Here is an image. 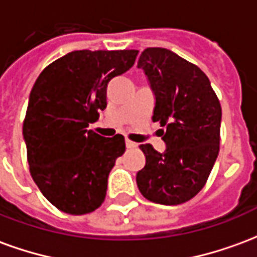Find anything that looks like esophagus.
Segmentation results:
<instances>
[{
	"instance_id": "1",
	"label": "esophagus",
	"mask_w": 257,
	"mask_h": 257,
	"mask_svg": "<svg viewBox=\"0 0 257 257\" xmlns=\"http://www.w3.org/2000/svg\"><path fill=\"white\" fill-rule=\"evenodd\" d=\"M125 145H126V147H128V149H135V147L138 146L136 143H135V142H132V140H129V139H126Z\"/></svg>"
}]
</instances>
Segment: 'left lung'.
I'll use <instances>...</instances> for the list:
<instances>
[{
    "label": "left lung",
    "instance_id": "1",
    "mask_svg": "<svg viewBox=\"0 0 257 257\" xmlns=\"http://www.w3.org/2000/svg\"><path fill=\"white\" fill-rule=\"evenodd\" d=\"M138 67L156 95L153 121L161 123L167 150L140 146L146 165L136 183L151 202L183 204L202 190L219 154L220 101L204 71L169 49L147 48Z\"/></svg>",
    "mask_w": 257,
    "mask_h": 257
}]
</instances>
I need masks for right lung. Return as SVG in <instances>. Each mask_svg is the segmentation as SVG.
<instances>
[{
	"mask_svg": "<svg viewBox=\"0 0 257 257\" xmlns=\"http://www.w3.org/2000/svg\"><path fill=\"white\" fill-rule=\"evenodd\" d=\"M139 51H74L42 70L23 121L33 180L59 210L85 215L106 198L108 173L125 151L122 135L88 129L107 106V85Z\"/></svg>",
	"mask_w": 257,
	"mask_h": 257,
	"instance_id": "add662e5",
	"label": "right lung"
}]
</instances>
